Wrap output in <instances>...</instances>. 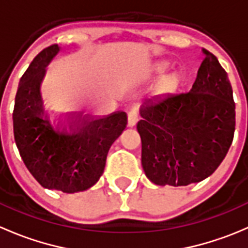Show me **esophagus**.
I'll return each instance as SVG.
<instances>
[{"instance_id": "34e87169", "label": "esophagus", "mask_w": 248, "mask_h": 248, "mask_svg": "<svg viewBox=\"0 0 248 248\" xmlns=\"http://www.w3.org/2000/svg\"><path fill=\"white\" fill-rule=\"evenodd\" d=\"M138 121H139V107L134 106L132 107V109L129 110L128 112V126L134 127Z\"/></svg>"}]
</instances>
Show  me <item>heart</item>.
Returning a JSON list of instances; mask_svg holds the SVG:
<instances>
[{
    "label": "heart",
    "mask_w": 248,
    "mask_h": 248,
    "mask_svg": "<svg viewBox=\"0 0 248 248\" xmlns=\"http://www.w3.org/2000/svg\"><path fill=\"white\" fill-rule=\"evenodd\" d=\"M166 66H167L166 62L161 61V62H158V63L155 64L154 69H155V71H157V72H161V71H163L164 68H166ZM176 80H177L176 73H169L168 76L164 77L163 85H164V86H171V85H174L175 82H176Z\"/></svg>",
    "instance_id": "heart-1"
}]
</instances>
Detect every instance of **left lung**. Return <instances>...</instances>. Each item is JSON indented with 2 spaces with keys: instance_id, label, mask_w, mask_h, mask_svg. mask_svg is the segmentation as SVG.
Returning <instances> with one entry per match:
<instances>
[{
  "instance_id": "obj_1",
  "label": "left lung",
  "mask_w": 248,
  "mask_h": 248,
  "mask_svg": "<svg viewBox=\"0 0 248 248\" xmlns=\"http://www.w3.org/2000/svg\"><path fill=\"white\" fill-rule=\"evenodd\" d=\"M202 52L191 91L152 97L140 109L142 169L159 186H187L209 177L234 138L232 85L217 57Z\"/></svg>"
}]
</instances>
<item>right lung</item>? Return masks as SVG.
<instances>
[{
    "instance_id": "obj_1",
    "label": "right lung",
    "mask_w": 248,
    "mask_h": 248,
    "mask_svg": "<svg viewBox=\"0 0 248 248\" xmlns=\"http://www.w3.org/2000/svg\"><path fill=\"white\" fill-rule=\"evenodd\" d=\"M59 51L57 44L42 50L20 79L14 139L26 168L44 188L76 193L89 189L102 176L110 146L126 128L127 114L51 120L44 108L41 81Z\"/></svg>"
}]
</instances>
